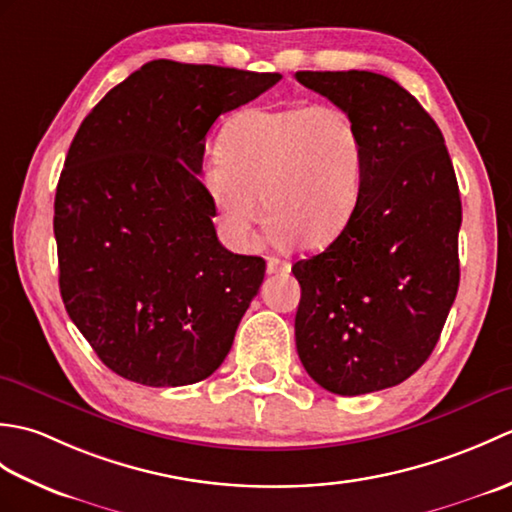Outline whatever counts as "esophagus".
I'll use <instances>...</instances> for the list:
<instances>
[{"mask_svg": "<svg viewBox=\"0 0 512 512\" xmlns=\"http://www.w3.org/2000/svg\"><path fill=\"white\" fill-rule=\"evenodd\" d=\"M266 273H268V275H288V273H290V264H288V262H284V259L268 257Z\"/></svg>", "mask_w": 512, "mask_h": 512, "instance_id": "obj_1", "label": "esophagus"}]
</instances>
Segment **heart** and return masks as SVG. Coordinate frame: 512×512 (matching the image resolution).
Listing matches in <instances>:
<instances>
[{"instance_id":"obj_1","label":"heart","mask_w":512,"mask_h":512,"mask_svg":"<svg viewBox=\"0 0 512 512\" xmlns=\"http://www.w3.org/2000/svg\"><path fill=\"white\" fill-rule=\"evenodd\" d=\"M365 145L336 105L255 107L224 129L220 160L204 169L206 193L226 231L246 239L262 202L270 233L292 246L332 242L363 193Z\"/></svg>"}]
</instances>
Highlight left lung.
<instances>
[{
    "mask_svg": "<svg viewBox=\"0 0 512 512\" xmlns=\"http://www.w3.org/2000/svg\"><path fill=\"white\" fill-rule=\"evenodd\" d=\"M295 76L350 114L365 145L350 224L292 266L303 367L332 394L361 396L407 380L440 339L460 286V189L440 127L389 76Z\"/></svg>",
    "mask_w": 512,
    "mask_h": 512,
    "instance_id": "left-lung-1",
    "label": "left lung"
}]
</instances>
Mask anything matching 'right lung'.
<instances>
[{
    "label": "right lung",
    "instance_id": "right-lung-1",
    "mask_svg": "<svg viewBox=\"0 0 512 512\" xmlns=\"http://www.w3.org/2000/svg\"><path fill=\"white\" fill-rule=\"evenodd\" d=\"M279 79L156 59L81 123L54 195L59 288L114 374L182 387L224 363L266 262L217 239L200 182L206 134Z\"/></svg>",
    "mask_w": 512,
    "mask_h": 512
}]
</instances>
